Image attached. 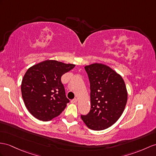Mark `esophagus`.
<instances>
[{
  "instance_id": "obj_1",
  "label": "esophagus",
  "mask_w": 156,
  "mask_h": 156,
  "mask_svg": "<svg viewBox=\"0 0 156 156\" xmlns=\"http://www.w3.org/2000/svg\"><path fill=\"white\" fill-rule=\"evenodd\" d=\"M71 102H72V103H77V98H73V99H72Z\"/></svg>"
}]
</instances>
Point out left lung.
Here are the masks:
<instances>
[{
  "mask_svg": "<svg viewBox=\"0 0 156 156\" xmlns=\"http://www.w3.org/2000/svg\"><path fill=\"white\" fill-rule=\"evenodd\" d=\"M90 82V110L81 119L93 130H102L119 120L127 102L128 94L122 77L101 63L85 67Z\"/></svg>",
  "mask_w": 156,
  "mask_h": 156,
  "instance_id": "obj_1",
  "label": "left lung"
}]
</instances>
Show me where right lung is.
Instances as JSON below:
<instances>
[{"label":"right lung","mask_w":156,"mask_h":156,"mask_svg":"<svg viewBox=\"0 0 156 156\" xmlns=\"http://www.w3.org/2000/svg\"><path fill=\"white\" fill-rule=\"evenodd\" d=\"M75 65L46 60L27 70L21 85L26 107L37 119L50 120L59 115L69 102L61 78Z\"/></svg>","instance_id":"1"}]
</instances>
